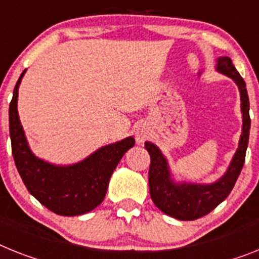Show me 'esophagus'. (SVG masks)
<instances>
[{"instance_id": "34e87169", "label": "esophagus", "mask_w": 259, "mask_h": 259, "mask_svg": "<svg viewBox=\"0 0 259 259\" xmlns=\"http://www.w3.org/2000/svg\"><path fill=\"white\" fill-rule=\"evenodd\" d=\"M146 137H147V134H146V132H143L142 129H138L137 130V133H136V138H137V142H140V143H142L143 141L146 140Z\"/></svg>"}]
</instances>
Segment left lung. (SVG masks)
<instances>
[{
  "instance_id": "1",
  "label": "left lung",
  "mask_w": 259,
  "mask_h": 259,
  "mask_svg": "<svg viewBox=\"0 0 259 259\" xmlns=\"http://www.w3.org/2000/svg\"><path fill=\"white\" fill-rule=\"evenodd\" d=\"M216 69L223 75L233 80L240 89L241 112H242V133L236 154L232 158L227 172L214 183H175L171 178L166 156L163 155L159 147L151 142H145V147L150 154L149 188L150 196L156 207L163 213L178 219L191 221L205 216L227 199L230 191L233 190L237 178L240 175L245 163L249 133H250V116H249V96L246 84L241 77L232 59L221 56L217 59Z\"/></svg>"
}]
</instances>
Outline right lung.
<instances>
[{
  "mask_svg": "<svg viewBox=\"0 0 259 259\" xmlns=\"http://www.w3.org/2000/svg\"><path fill=\"white\" fill-rule=\"evenodd\" d=\"M26 69L14 87L9 106V129L15 166L32 196L60 216H79L103 203L113 171L123 154L134 146L133 137L96 150L69 166H56L32 154L17 109L18 88Z\"/></svg>",
  "mask_w": 259,
  "mask_h": 259,
  "instance_id": "obj_1",
  "label": "right lung"
}]
</instances>
